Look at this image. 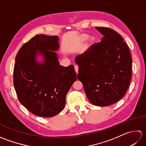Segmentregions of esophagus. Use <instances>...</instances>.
<instances>
[{
	"label": "esophagus",
	"instance_id": "obj_1",
	"mask_svg": "<svg viewBox=\"0 0 146 146\" xmlns=\"http://www.w3.org/2000/svg\"><path fill=\"white\" fill-rule=\"evenodd\" d=\"M74 67H75V70L76 71V74H78V66H77V65H75V66Z\"/></svg>",
	"mask_w": 146,
	"mask_h": 146
}]
</instances>
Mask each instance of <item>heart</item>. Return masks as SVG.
<instances>
[{"instance_id":"heart-1","label":"heart","mask_w":146,"mask_h":146,"mask_svg":"<svg viewBox=\"0 0 146 146\" xmlns=\"http://www.w3.org/2000/svg\"><path fill=\"white\" fill-rule=\"evenodd\" d=\"M88 35H86V34H82V35L80 37V40L81 42H84L86 39L88 38Z\"/></svg>"}]
</instances>
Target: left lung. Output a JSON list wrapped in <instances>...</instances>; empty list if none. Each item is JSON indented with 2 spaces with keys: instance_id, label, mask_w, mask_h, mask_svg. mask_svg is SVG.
<instances>
[{
  "instance_id": "1",
  "label": "left lung",
  "mask_w": 146,
  "mask_h": 146,
  "mask_svg": "<svg viewBox=\"0 0 146 146\" xmlns=\"http://www.w3.org/2000/svg\"><path fill=\"white\" fill-rule=\"evenodd\" d=\"M104 35L75 60L78 79L92 104L108 106L116 103L127 90L132 76V58L121 35L108 27H96Z\"/></svg>"
}]
</instances>
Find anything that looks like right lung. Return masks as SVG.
<instances>
[{"label": "right lung", "mask_w": 146, "mask_h": 146, "mask_svg": "<svg viewBox=\"0 0 146 146\" xmlns=\"http://www.w3.org/2000/svg\"><path fill=\"white\" fill-rule=\"evenodd\" d=\"M58 37L38 35L24 44L15 57L14 85L19 100L36 115L51 117L63 110L66 96L76 80L73 65L61 66ZM44 58L38 63L36 56Z\"/></svg>", "instance_id": "1"}]
</instances>
